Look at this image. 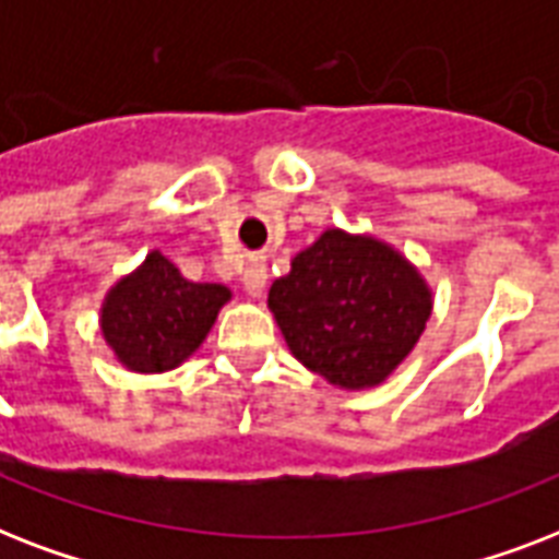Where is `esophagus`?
Listing matches in <instances>:
<instances>
[{
  "instance_id": "34e87169",
  "label": "esophagus",
  "mask_w": 559,
  "mask_h": 559,
  "mask_svg": "<svg viewBox=\"0 0 559 559\" xmlns=\"http://www.w3.org/2000/svg\"><path fill=\"white\" fill-rule=\"evenodd\" d=\"M243 287L252 298L261 296L263 287H266V263H263L261 258H249V263H246Z\"/></svg>"
}]
</instances>
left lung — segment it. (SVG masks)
Segmentation results:
<instances>
[{
	"mask_svg": "<svg viewBox=\"0 0 559 559\" xmlns=\"http://www.w3.org/2000/svg\"><path fill=\"white\" fill-rule=\"evenodd\" d=\"M293 357L340 389H373L412 354L432 316V289L377 237L328 228L270 287Z\"/></svg>",
	"mask_w": 559,
	"mask_h": 559,
	"instance_id": "1",
	"label": "left lung"
}]
</instances>
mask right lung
<instances>
[{"label": "right lung", "mask_w": 559, "mask_h": 559, "mask_svg": "<svg viewBox=\"0 0 559 559\" xmlns=\"http://www.w3.org/2000/svg\"><path fill=\"white\" fill-rule=\"evenodd\" d=\"M228 298L223 284H193L165 254L151 252L107 293L100 333L127 371H170L200 348Z\"/></svg>", "instance_id": "add662e5"}]
</instances>
